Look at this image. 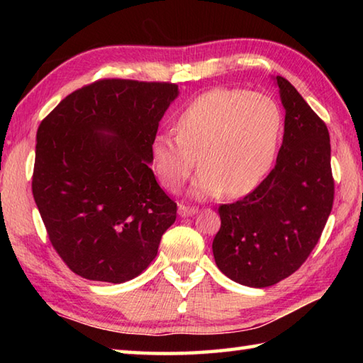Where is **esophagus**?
<instances>
[{
  "label": "esophagus",
  "instance_id": "1",
  "mask_svg": "<svg viewBox=\"0 0 363 363\" xmlns=\"http://www.w3.org/2000/svg\"><path fill=\"white\" fill-rule=\"evenodd\" d=\"M196 212H198L196 207H190V206H186V204H181L179 206V215H181V217H189V215H194Z\"/></svg>",
  "mask_w": 363,
  "mask_h": 363
}]
</instances>
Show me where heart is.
<instances>
[{"mask_svg": "<svg viewBox=\"0 0 363 363\" xmlns=\"http://www.w3.org/2000/svg\"><path fill=\"white\" fill-rule=\"evenodd\" d=\"M282 113L273 98L242 89L215 87L198 95L174 120V134L159 133L150 162L162 187L181 190L196 167L195 196H243L273 164Z\"/></svg>", "mask_w": 363, "mask_h": 363, "instance_id": "heart-1", "label": "heart"}]
</instances>
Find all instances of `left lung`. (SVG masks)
Segmentation results:
<instances>
[{
	"label": "left lung",
	"instance_id": "obj_1",
	"mask_svg": "<svg viewBox=\"0 0 363 363\" xmlns=\"http://www.w3.org/2000/svg\"><path fill=\"white\" fill-rule=\"evenodd\" d=\"M276 81L285 109L276 165L248 195L218 207L221 226L212 243L221 272L256 289L277 284L304 264L335 194L326 123L287 79Z\"/></svg>",
	"mask_w": 363,
	"mask_h": 363
}]
</instances>
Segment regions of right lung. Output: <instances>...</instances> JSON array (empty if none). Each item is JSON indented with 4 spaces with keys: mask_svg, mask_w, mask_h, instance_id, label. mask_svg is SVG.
<instances>
[{
    "mask_svg": "<svg viewBox=\"0 0 363 363\" xmlns=\"http://www.w3.org/2000/svg\"><path fill=\"white\" fill-rule=\"evenodd\" d=\"M173 82L98 79L37 130L33 195L54 251L89 281L134 279L156 257L177 204L150 168Z\"/></svg>",
    "mask_w": 363,
    "mask_h": 363,
    "instance_id": "right-lung-1",
    "label": "right lung"
}]
</instances>
